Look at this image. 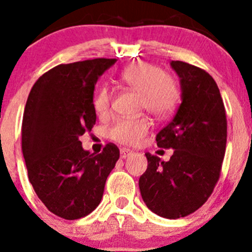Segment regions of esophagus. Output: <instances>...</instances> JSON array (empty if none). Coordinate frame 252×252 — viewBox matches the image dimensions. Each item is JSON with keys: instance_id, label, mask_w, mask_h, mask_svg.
I'll list each match as a JSON object with an SVG mask.
<instances>
[{"instance_id": "esophagus-1", "label": "esophagus", "mask_w": 252, "mask_h": 252, "mask_svg": "<svg viewBox=\"0 0 252 252\" xmlns=\"http://www.w3.org/2000/svg\"><path fill=\"white\" fill-rule=\"evenodd\" d=\"M131 154H132V151L128 150V149H121V150H120V158H121V159H126V158L130 157Z\"/></svg>"}]
</instances>
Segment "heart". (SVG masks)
Listing matches in <instances>:
<instances>
[{
	"instance_id": "b5f03b06",
	"label": "heart",
	"mask_w": 252,
	"mask_h": 252,
	"mask_svg": "<svg viewBox=\"0 0 252 252\" xmlns=\"http://www.w3.org/2000/svg\"><path fill=\"white\" fill-rule=\"evenodd\" d=\"M120 81L140 93V108L149 113L165 119L174 112L180 98L178 83L173 77L165 74L159 66L146 62H136L126 66L120 74ZM112 94L106 86L95 91L93 104L99 115L110 111ZM150 128L146 117L120 119L108 130V136L122 145H139Z\"/></svg>"
}]
</instances>
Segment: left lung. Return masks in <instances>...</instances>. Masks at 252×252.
<instances>
[{"instance_id": "1", "label": "left lung", "mask_w": 252, "mask_h": 252, "mask_svg": "<svg viewBox=\"0 0 252 252\" xmlns=\"http://www.w3.org/2000/svg\"><path fill=\"white\" fill-rule=\"evenodd\" d=\"M170 66L180 79L182 103L157 141L174 153L169 161L146 153L148 169L139 188L150 211L175 220L197 211L212 194L226 151L227 120L221 93L208 73L179 60H171Z\"/></svg>"}]
</instances>
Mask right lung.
<instances>
[{
	"label": "right lung",
	"instance_id": "right-lung-1",
	"mask_svg": "<svg viewBox=\"0 0 252 252\" xmlns=\"http://www.w3.org/2000/svg\"><path fill=\"white\" fill-rule=\"evenodd\" d=\"M115 63L99 58L54 66L37 79L26 102L22 154L29 180L46 208L65 220L95 209L120 158L113 144L94 155L79 141L95 124V83Z\"/></svg>",
	"mask_w": 252,
	"mask_h": 252
}]
</instances>
